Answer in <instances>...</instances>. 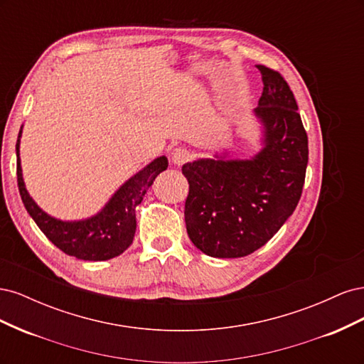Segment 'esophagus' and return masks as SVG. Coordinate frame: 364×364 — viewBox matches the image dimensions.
Segmentation results:
<instances>
[{"label": "esophagus", "mask_w": 364, "mask_h": 364, "mask_svg": "<svg viewBox=\"0 0 364 364\" xmlns=\"http://www.w3.org/2000/svg\"><path fill=\"white\" fill-rule=\"evenodd\" d=\"M190 158H191V153L185 147H178L171 151V162L174 165H183L185 162L190 161Z\"/></svg>", "instance_id": "1"}]
</instances>
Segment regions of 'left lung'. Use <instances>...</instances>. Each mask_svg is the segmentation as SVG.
I'll use <instances>...</instances> for the list:
<instances>
[{
    "instance_id": "left-lung-1",
    "label": "left lung",
    "mask_w": 364,
    "mask_h": 364,
    "mask_svg": "<svg viewBox=\"0 0 364 364\" xmlns=\"http://www.w3.org/2000/svg\"><path fill=\"white\" fill-rule=\"evenodd\" d=\"M264 83L255 109L264 149L250 161L199 159L185 164V225L193 245L214 258H241L262 247L299 203L308 136L284 77L257 65Z\"/></svg>"
}]
</instances>
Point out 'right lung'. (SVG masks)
I'll return each instance as SVG.
<instances>
[{
  "mask_svg": "<svg viewBox=\"0 0 364 364\" xmlns=\"http://www.w3.org/2000/svg\"><path fill=\"white\" fill-rule=\"evenodd\" d=\"M19 136L16 142L18 158ZM167 167L168 161L165 156L155 159L121 186L100 214L82 222H60L43 213L26 190L19 159L16 162V176L21 199L27 213L54 246L79 259L105 261L121 255L132 245L136 230L135 208L141 203L156 176Z\"/></svg>",
  "mask_w": 364,
  "mask_h": 364,
  "instance_id": "obj_1",
  "label": "right lung"
}]
</instances>
